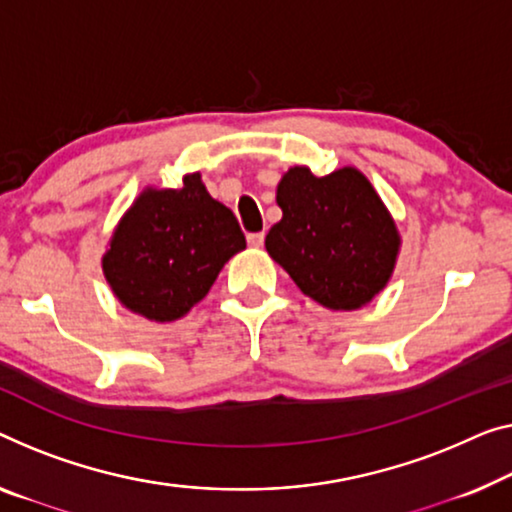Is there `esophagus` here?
<instances>
[{"mask_svg": "<svg viewBox=\"0 0 512 512\" xmlns=\"http://www.w3.org/2000/svg\"><path fill=\"white\" fill-rule=\"evenodd\" d=\"M264 234H248V246L250 248H262Z\"/></svg>", "mask_w": 512, "mask_h": 512, "instance_id": "1", "label": "esophagus"}]
</instances>
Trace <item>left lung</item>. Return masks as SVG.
I'll list each match as a JSON object with an SVG mask.
<instances>
[{"label": "left lung", "instance_id": "1", "mask_svg": "<svg viewBox=\"0 0 512 512\" xmlns=\"http://www.w3.org/2000/svg\"><path fill=\"white\" fill-rule=\"evenodd\" d=\"M280 223L266 253L305 296L329 310H358L388 285L400 253L398 225L356 167L315 177L294 165L276 188Z\"/></svg>", "mask_w": 512, "mask_h": 512}]
</instances>
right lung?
<instances>
[{
    "instance_id": "right-lung-1",
    "label": "right lung",
    "mask_w": 512,
    "mask_h": 512,
    "mask_svg": "<svg viewBox=\"0 0 512 512\" xmlns=\"http://www.w3.org/2000/svg\"><path fill=\"white\" fill-rule=\"evenodd\" d=\"M243 248L234 213L213 200L200 172H190L181 188L147 186L135 197L101 264L126 310L165 324L188 315Z\"/></svg>"
}]
</instances>
